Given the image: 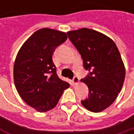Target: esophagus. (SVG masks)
<instances>
[{"label":"esophagus","instance_id":"34e87169","mask_svg":"<svg viewBox=\"0 0 134 134\" xmlns=\"http://www.w3.org/2000/svg\"><path fill=\"white\" fill-rule=\"evenodd\" d=\"M72 82H73L74 85H77V84L79 82V78H78L77 77H74L73 78V80H72Z\"/></svg>","mask_w":134,"mask_h":134}]
</instances>
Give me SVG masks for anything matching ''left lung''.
<instances>
[{"label": "left lung", "instance_id": "obj_1", "mask_svg": "<svg viewBox=\"0 0 134 134\" xmlns=\"http://www.w3.org/2000/svg\"><path fill=\"white\" fill-rule=\"evenodd\" d=\"M67 33L79 51L84 67L90 71L81 80L89 91L81 104L91 112H102L116 99L124 82L126 70L120 51L112 39L93 29L82 28Z\"/></svg>", "mask_w": 134, "mask_h": 134}]
</instances>
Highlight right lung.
I'll return each instance as SVG.
<instances>
[{
    "label": "right lung",
    "instance_id": "1",
    "mask_svg": "<svg viewBox=\"0 0 134 134\" xmlns=\"http://www.w3.org/2000/svg\"><path fill=\"white\" fill-rule=\"evenodd\" d=\"M66 32L43 28L20 48L14 64V81L22 100L40 113L53 109L70 84L57 74L52 56L67 40Z\"/></svg>",
    "mask_w": 134,
    "mask_h": 134
}]
</instances>
